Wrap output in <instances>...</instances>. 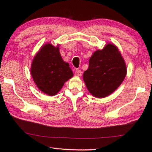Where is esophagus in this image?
<instances>
[{
    "mask_svg": "<svg viewBox=\"0 0 152 152\" xmlns=\"http://www.w3.org/2000/svg\"><path fill=\"white\" fill-rule=\"evenodd\" d=\"M74 74H75V76H82V71L80 70H76L75 71V73H74Z\"/></svg>",
    "mask_w": 152,
    "mask_h": 152,
    "instance_id": "esophagus-1",
    "label": "esophagus"
}]
</instances>
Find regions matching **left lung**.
I'll return each mask as SVG.
<instances>
[{
	"label": "left lung",
	"instance_id": "8db88e82",
	"mask_svg": "<svg viewBox=\"0 0 152 152\" xmlns=\"http://www.w3.org/2000/svg\"><path fill=\"white\" fill-rule=\"evenodd\" d=\"M126 74L127 67L119 49L113 43H108L102 50L93 53L83 80L90 93L102 99L116 91Z\"/></svg>",
	"mask_w": 152,
	"mask_h": 152
}]
</instances>
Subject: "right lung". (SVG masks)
I'll return each mask as SVG.
<instances>
[{
    "label": "right lung",
    "mask_w": 152,
    "mask_h": 152,
    "mask_svg": "<svg viewBox=\"0 0 152 152\" xmlns=\"http://www.w3.org/2000/svg\"><path fill=\"white\" fill-rule=\"evenodd\" d=\"M31 74L39 91L51 96L57 94L74 75L69 64L61 58L59 44L55 47L50 43L43 45L36 53Z\"/></svg>",
    "instance_id": "obj_1"
}]
</instances>
